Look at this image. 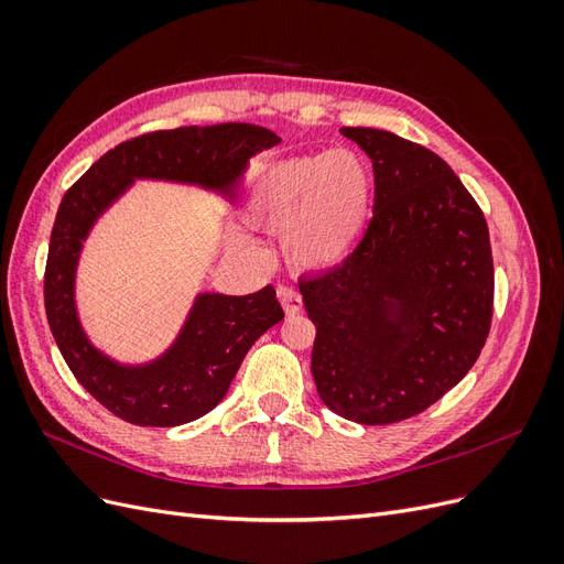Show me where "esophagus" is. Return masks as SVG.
Returning <instances> with one entry per match:
<instances>
[{"mask_svg": "<svg viewBox=\"0 0 564 564\" xmlns=\"http://www.w3.org/2000/svg\"><path fill=\"white\" fill-rule=\"evenodd\" d=\"M278 299H280V303H282V308H284V313H286V315H296V313H301V308H303V299H301V294L296 292L294 286L280 284V286H278Z\"/></svg>", "mask_w": 564, "mask_h": 564, "instance_id": "obj_1", "label": "esophagus"}]
</instances>
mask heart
<instances>
[{"label": "heart", "mask_w": 564, "mask_h": 564, "mask_svg": "<svg viewBox=\"0 0 564 564\" xmlns=\"http://www.w3.org/2000/svg\"><path fill=\"white\" fill-rule=\"evenodd\" d=\"M371 207V174L352 150L299 155L261 169L247 214L282 228V253L296 270H332L360 245Z\"/></svg>", "instance_id": "b5f03b06"}]
</instances>
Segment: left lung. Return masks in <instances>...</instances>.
Masks as SVG:
<instances>
[{"label": "left lung", "instance_id": "1", "mask_svg": "<svg viewBox=\"0 0 564 564\" xmlns=\"http://www.w3.org/2000/svg\"><path fill=\"white\" fill-rule=\"evenodd\" d=\"M373 166L362 242L301 280L315 324L313 379L332 412L362 425L421 414L475 365L489 334L494 261L482 209L433 150L344 127Z\"/></svg>", "mask_w": 564, "mask_h": 564}]
</instances>
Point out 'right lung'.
<instances>
[{
  "label": "right lung",
  "mask_w": 564,
  "mask_h": 564,
  "mask_svg": "<svg viewBox=\"0 0 564 564\" xmlns=\"http://www.w3.org/2000/svg\"><path fill=\"white\" fill-rule=\"evenodd\" d=\"M278 143L270 129L242 122L152 131L108 150L63 195L44 272L46 319L75 379L115 416L172 429L212 412L253 340L284 311L270 284L247 296L204 292L172 348L148 365H122L94 348L79 324L75 275L82 242L135 178L199 185L232 199L249 160Z\"/></svg>",
  "instance_id": "obj_1"
}]
</instances>
